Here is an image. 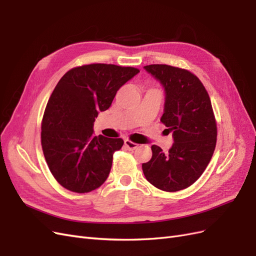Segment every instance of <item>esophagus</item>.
Here are the masks:
<instances>
[{
	"label": "esophagus",
	"instance_id": "obj_1",
	"mask_svg": "<svg viewBox=\"0 0 256 256\" xmlns=\"http://www.w3.org/2000/svg\"><path fill=\"white\" fill-rule=\"evenodd\" d=\"M125 146L127 147L128 150H136V148H138V144L136 143H134V142H131L130 140H125Z\"/></svg>",
	"mask_w": 256,
	"mask_h": 256
}]
</instances>
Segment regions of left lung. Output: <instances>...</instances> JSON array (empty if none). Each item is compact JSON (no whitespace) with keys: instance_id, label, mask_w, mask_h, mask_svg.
<instances>
[{"instance_id":"8db88e82","label":"left lung","mask_w":256,"mask_h":256,"mask_svg":"<svg viewBox=\"0 0 256 256\" xmlns=\"http://www.w3.org/2000/svg\"><path fill=\"white\" fill-rule=\"evenodd\" d=\"M166 90L162 124L173 132L174 144L164 154L152 145V159L142 164L154 187L175 192L190 187L203 174L216 143V122L210 98L196 74L164 64L144 66Z\"/></svg>"}]
</instances>
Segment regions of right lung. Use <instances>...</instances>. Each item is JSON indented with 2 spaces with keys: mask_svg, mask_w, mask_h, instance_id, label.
Masks as SVG:
<instances>
[{
  "mask_svg": "<svg viewBox=\"0 0 256 256\" xmlns=\"http://www.w3.org/2000/svg\"><path fill=\"white\" fill-rule=\"evenodd\" d=\"M138 72L134 67L90 64L68 70L56 84L44 113L42 147L50 172L65 189L88 193L109 176L113 154L124 141L96 136L92 125Z\"/></svg>",
  "mask_w": 256,
  "mask_h": 256,
  "instance_id": "obj_1",
  "label": "right lung"
}]
</instances>
